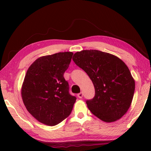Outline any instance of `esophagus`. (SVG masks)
Instances as JSON below:
<instances>
[{
  "label": "esophagus",
  "mask_w": 151,
  "mask_h": 151,
  "mask_svg": "<svg viewBox=\"0 0 151 151\" xmlns=\"http://www.w3.org/2000/svg\"><path fill=\"white\" fill-rule=\"evenodd\" d=\"M78 98H80V99L82 98V97H83V93H82V92L78 94Z\"/></svg>",
  "instance_id": "1"
}]
</instances>
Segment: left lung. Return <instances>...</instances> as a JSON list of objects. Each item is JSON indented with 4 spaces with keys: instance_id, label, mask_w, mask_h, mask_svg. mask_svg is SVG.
I'll return each mask as SVG.
<instances>
[{
    "instance_id": "left-lung-1",
    "label": "left lung",
    "mask_w": 151,
    "mask_h": 151,
    "mask_svg": "<svg viewBox=\"0 0 151 151\" xmlns=\"http://www.w3.org/2000/svg\"><path fill=\"white\" fill-rule=\"evenodd\" d=\"M73 60L94 85L95 97L86 101L91 112L108 123L123 117L131 106L135 86L127 65L114 55L93 49L78 51Z\"/></svg>"
}]
</instances>
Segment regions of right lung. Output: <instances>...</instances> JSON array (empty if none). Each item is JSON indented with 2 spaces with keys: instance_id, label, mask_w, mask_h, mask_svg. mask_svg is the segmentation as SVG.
<instances>
[{
  "instance_id": "obj_1",
  "label": "right lung",
  "mask_w": 151,
  "mask_h": 151,
  "mask_svg": "<svg viewBox=\"0 0 151 151\" xmlns=\"http://www.w3.org/2000/svg\"><path fill=\"white\" fill-rule=\"evenodd\" d=\"M73 53L60 52L38 58L27 71L21 96L27 110L48 126L60 123L71 114L76 98L69 93L64 73Z\"/></svg>"
}]
</instances>
